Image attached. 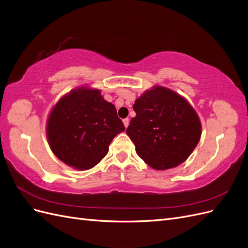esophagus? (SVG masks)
I'll use <instances>...</instances> for the list:
<instances>
[{"instance_id":"1","label":"esophagus","mask_w":248,"mask_h":248,"mask_svg":"<svg viewBox=\"0 0 248 248\" xmlns=\"http://www.w3.org/2000/svg\"><path fill=\"white\" fill-rule=\"evenodd\" d=\"M123 123H124V125L125 126V128H128V125L130 124V119L129 118H124V119H123Z\"/></svg>"}]
</instances>
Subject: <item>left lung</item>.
<instances>
[{"label":"left lung","mask_w":248,"mask_h":248,"mask_svg":"<svg viewBox=\"0 0 248 248\" xmlns=\"http://www.w3.org/2000/svg\"><path fill=\"white\" fill-rule=\"evenodd\" d=\"M136 116L126 129L136 153L155 170L185 162L202 136L199 115L185 97L163 86H154L133 106Z\"/></svg>","instance_id":"obj_1"}]
</instances>
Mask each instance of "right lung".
Here are the masks:
<instances>
[{
	"label": "right lung",
	"mask_w": 248,
	"mask_h": 248,
	"mask_svg": "<svg viewBox=\"0 0 248 248\" xmlns=\"http://www.w3.org/2000/svg\"><path fill=\"white\" fill-rule=\"evenodd\" d=\"M124 125L114 105L98 89L81 86L56 103L46 123L52 152L63 163L78 170L94 167L106 155Z\"/></svg>",
	"instance_id": "right-lung-1"
}]
</instances>
